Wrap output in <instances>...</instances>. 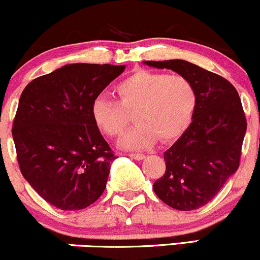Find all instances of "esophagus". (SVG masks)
<instances>
[{
    "label": "esophagus",
    "instance_id": "obj_1",
    "mask_svg": "<svg viewBox=\"0 0 260 260\" xmlns=\"http://www.w3.org/2000/svg\"><path fill=\"white\" fill-rule=\"evenodd\" d=\"M129 156L131 157V158L136 159V161H140V159L145 158V154H142V153H129Z\"/></svg>",
    "mask_w": 260,
    "mask_h": 260
}]
</instances>
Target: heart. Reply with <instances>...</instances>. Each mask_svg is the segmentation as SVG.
Returning <instances> with one entry per match:
<instances>
[{"label": "heart", "instance_id": "heart-1", "mask_svg": "<svg viewBox=\"0 0 260 260\" xmlns=\"http://www.w3.org/2000/svg\"><path fill=\"white\" fill-rule=\"evenodd\" d=\"M114 93L118 102L102 95L93 101L92 119L107 136L119 138L134 113L136 125L119 141L127 150H145L158 139L171 142L180 138L198 107L197 88L183 75L139 69L119 81Z\"/></svg>", "mask_w": 260, "mask_h": 260}]
</instances>
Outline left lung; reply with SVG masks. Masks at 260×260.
<instances>
[{"label":"left lung","instance_id":"8db88e82","mask_svg":"<svg viewBox=\"0 0 260 260\" xmlns=\"http://www.w3.org/2000/svg\"><path fill=\"white\" fill-rule=\"evenodd\" d=\"M188 77L198 93L190 126L165 152L166 172L153 183L163 203L180 211L206 205L238 169L247 119L226 78L184 60L146 61Z\"/></svg>","mask_w":260,"mask_h":260}]
</instances>
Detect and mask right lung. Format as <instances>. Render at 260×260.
I'll list each match as a JSON object with an SVG mask.
<instances>
[{
  "label": "right lung",
  "instance_id": "1",
  "mask_svg": "<svg viewBox=\"0 0 260 260\" xmlns=\"http://www.w3.org/2000/svg\"><path fill=\"white\" fill-rule=\"evenodd\" d=\"M125 65L71 63L40 76L20 94L12 136L25 180L46 203L81 210L106 189L114 151L91 108Z\"/></svg>",
  "mask_w": 260,
  "mask_h": 260
}]
</instances>
